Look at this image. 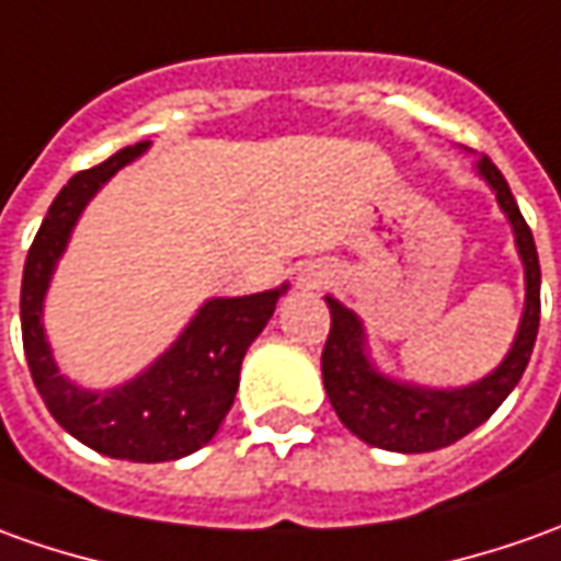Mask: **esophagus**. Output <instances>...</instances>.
<instances>
[{
    "instance_id": "34e87169",
    "label": "esophagus",
    "mask_w": 561,
    "mask_h": 561,
    "mask_svg": "<svg viewBox=\"0 0 561 561\" xmlns=\"http://www.w3.org/2000/svg\"><path fill=\"white\" fill-rule=\"evenodd\" d=\"M300 282H304L307 288H312V285H319V282H322V276H316V273H312V276H307V279H300Z\"/></svg>"
}]
</instances>
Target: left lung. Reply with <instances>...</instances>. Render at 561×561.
<instances>
[{
    "label": "left lung",
    "mask_w": 561,
    "mask_h": 561,
    "mask_svg": "<svg viewBox=\"0 0 561 561\" xmlns=\"http://www.w3.org/2000/svg\"><path fill=\"white\" fill-rule=\"evenodd\" d=\"M476 169L497 193V202L516 232V249L525 266V312H522L519 334L506 359L489 377L457 390H430V387L390 380L377 371L365 353V331L359 316L346 310L334 297H325L331 310V331L322 350L325 392L341 424L375 448L421 455L463 439L501 409V402L519 383L522 371L531 359L537 325H540V264H537L535 236L528 230L504 174L489 156H482Z\"/></svg>",
    "instance_id": "obj_1"
}]
</instances>
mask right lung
<instances>
[{
  "instance_id": "right-lung-1",
  "label": "right lung",
  "mask_w": 561,
  "mask_h": 561,
  "mask_svg": "<svg viewBox=\"0 0 561 561\" xmlns=\"http://www.w3.org/2000/svg\"><path fill=\"white\" fill-rule=\"evenodd\" d=\"M147 147L150 140H140L101 165L72 174L42 220L21 282L24 353L42 402L82 445L135 463L178 460L211 442L239 390L245 350L264 331L276 300L288 288L282 285L261 295L205 300L169 353L116 390H82L60 375L42 329V300L51 273L91 196Z\"/></svg>"
}]
</instances>
